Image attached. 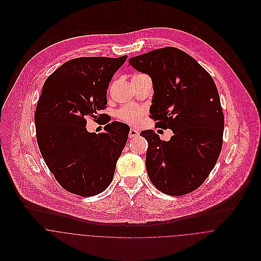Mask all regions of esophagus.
Listing matches in <instances>:
<instances>
[{
  "label": "esophagus",
  "mask_w": 261,
  "mask_h": 261,
  "mask_svg": "<svg viewBox=\"0 0 261 261\" xmlns=\"http://www.w3.org/2000/svg\"><path fill=\"white\" fill-rule=\"evenodd\" d=\"M138 136H139V132H138L136 128H130L129 134H128V137H129L130 139H133V138H136V137H138Z\"/></svg>",
  "instance_id": "esophagus-1"
}]
</instances>
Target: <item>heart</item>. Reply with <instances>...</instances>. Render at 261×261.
<instances>
[{"label": "heart", "instance_id": "b5f03b06", "mask_svg": "<svg viewBox=\"0 0 261 261\" xmlns=\"http://www.w3.org/2000/svg\"><path fill=\"white\" fill-rule=\"evenodd\" d=\"M143 115L144 111L141 108H137L135 106H125L117 112V116L119 119L133 125L140 123Z\"/></svg>", "mask_w": 261, "mask_h": 261}]
</instances>
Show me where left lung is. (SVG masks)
Wrapping results in <instances>:
<instances>
[{"label":"left lung","mask_w":261,"mask_h":261,"mask_svg":"<svg viewBox=\"0 0 261 261\" xmlns=\"http://www.w3.org/2000/svg\"><path fill=\"white\" fill-rule=\"evenodd\" d=\"M129 65L150 76L153 86L150 117L174 136L162 141L152 130L146 168L159 191L182 196L201 186L216 165L223 144L224 115L216 84L192 56L165 47L132 57Z\"/></svg>","instance_id":"obj_1"}]
</instances>
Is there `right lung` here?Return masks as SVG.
Instances as JSON below:
<instances>
[{
    "instance_id": "right-lung-1",
    "label": "right lung",
    "mask_w": 261,
    "mask_h": 261,
    "mask_svg": "<svg viewBox=\"0 0 261 261\" xmlns=\"http://www.w3.org/2000/svg\"><path fill=\"white\" fill-rule=\"evenodd\" d=\"M126 58H75L43 85L34 115L38 147L56 181L75 195L91 197L112 183L129 126L107 120L96 135L86 130V117L103 116L110 82Z\"/></svg>"
}]
</instances>
